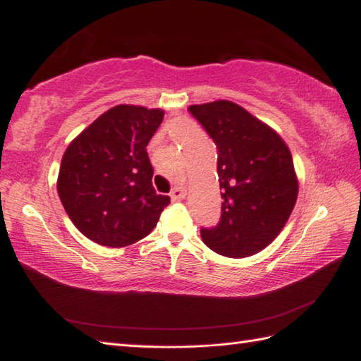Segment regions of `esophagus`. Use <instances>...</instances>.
Masks as SVG:
<instances>
[{
    "instance_id": "esophagus-1",
    "label": "esophagus",
    "mask_w": 361,
    "mask_h": 361,
    "mask_svg": "<svg viewBox=\"0 0 361 361\" xmlns=\"http://www.w3.org/2000/svg\"><path fill=\"white\" fill-rule=\"evenodd\" d=\"M188 195V190L185 186H175L171 192L172 200H183Z\"/></svg>"
}]
</instances>
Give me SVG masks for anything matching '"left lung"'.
Instances as JSON below:
<instances>
[{"label": "left lung", "instance_id": "8db88e82", "mask_svg": "<svg viewBox=\"0 0 361 361\" xmlns=\"http://www.w3.org/2000/svg\"><path fill=\"white\" fill-rule=\"evenodd\" d=\"M217 147L221 216L202 228L208 247L226 257H247L270 245L287 224L298 197L293 158L282 137L240 105H190Z\"/></svg>", "mask_w": 361, "mask_h": 361}]
</instances>
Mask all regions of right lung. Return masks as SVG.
Masks as SVG:
<instances>
[{
  "mask_svg": "<svg viewBox=\"0 0 361 361\" xmlns=\"http://www.w3.org/2000/svg\"><path fill=\"white\" fill-rule=\"evenodd\" d=\"M164 111L116 105L68 145L57 192L79 231L104 247L144 239L171 203L152 186L153 167L145 147Z\"/></svg>",
  "mask_w": 361,
  "mask_h": 361,
  "instance_id": "obj_1",
  "label": "right lung"
}]
</instances>
